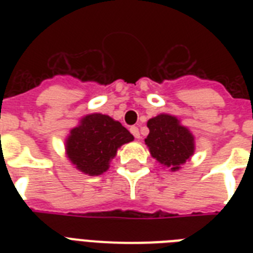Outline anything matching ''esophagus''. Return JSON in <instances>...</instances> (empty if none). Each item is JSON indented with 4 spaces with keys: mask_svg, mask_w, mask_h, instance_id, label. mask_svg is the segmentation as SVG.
I'll return each instance as SVG.
<instances>
[{
    "mask_svg": "<svg viewBox=\"0 0 253 253\" xmlns=\"http://www.w3.org/2000/svg\"><path fill=\"white\" fill-rule=\"evenodd\" d=\"M130 131H131V134L134 135L135 138H136V139L140 138V134H139V128H138V127H136V126H132V127H131V128H130Z\"/></svg>",
    "mask_w": 253,
    "mask_h": 253,
    "instance_id": "esophagus-1",
    "label": "esophagus"
}]
</instances>
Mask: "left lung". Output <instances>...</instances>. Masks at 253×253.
Segmentation results:
<instances>
[{"instance_id":"8db88e82","label":"left lung","mask_w":253,"mask_h":253,"mask_svg":"<svg viewBox=\"0 0 253 253\" xmlns=\"http://www.w3.org/2000/svg\"><path fill=\"white\" fill-rule=\"evenodd\" d=\"M150 134L144 139L151 156L170 172L180 170L196 151L194 136L174 115L162 114L148 119Z\"/></svg>"}]
</instances>
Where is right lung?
Listing matches in <instances>:
<instances>
[{
	"label": "right lung",
	"mask_w": 253,
	"mask_h": 253,
	"mask_svg": "<svg viewBox=\"0 0 253 253\" xmlns=\"http://www.w3.org/2000/svg\"><path fill=\"white\" fill-rule=\"evenodd\" d=\"M134 136L126 127L109 115L86 114L65 139V155L77 170L99 176L110 168L117 151Z\"/></svg>",
	"instance_id": "obj_1"
}]
</instances>
